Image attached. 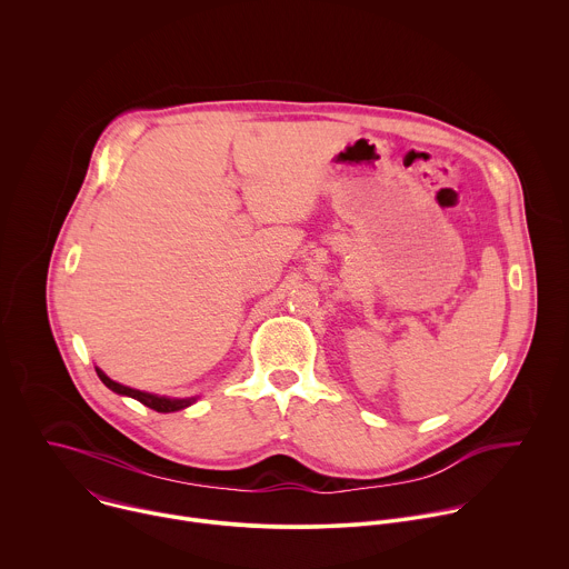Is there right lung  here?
<instances>
[{
  "mask_svg": "<svg viewBox=\"0 0 569 569\" xmlns=\"http://www.w3.org/2000/svg\"><path fill=\"white\" fill-rule=\"evenodd\" d=\"M96 372H98V377L102 380V385H104L107 389H111L113 393L133 398V400H138L140 405H144V407H149V409H153V411H158V413H173V411L192 407V405L199 400V398H167V396L144 393V391H138V389H131V387H124V385L113 382L111 377H107L104 370H100L98 366H96Z\"/></svg>",
  "mask_w": 569,
  "mask_h": 569,
  "instance_id": "right-lung-1",
  "label": "right lung"
}]
</instances>
